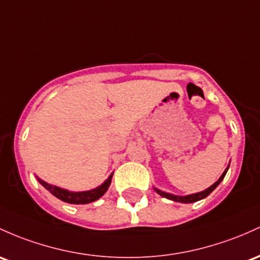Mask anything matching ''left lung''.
<instances>
[{"instance_id": "8db88e82", "label": "left lung", "mask_w": 260, "mask_h": 260, "mask_svg": "<svg viewBox=\"0 0 260 260\" xmlns=\"http://www.w3.org/2000/svg\"><path fill=\"white\" fill-rule=\"evenodd\" d=\"M227 170H228V168H227L226 170H224L223 174H222V175H221V178H219L218 180L216 181L215 184L212 185V186H210L209 189H206L205 191H201V192L192 193V195H187V196H175V195H172V193H167V192H164V191H160V190H158V189H155V191L159 193V195L162 196V198H167V199L173 200V201H176V202H184V204H190V202H196V201H199V200H202V199L206 198V196H209L210 193L212 192V191L215 190L216 187L218 186L219 182L223 180V178H224V175H226Z\"/></svg>"}]
</instances>
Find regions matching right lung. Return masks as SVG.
I'll use <instances>...</instances> for the list:
<instances>
[{
	"label": "right lung",
	"mask_w": 260,
	"mask_h": 260,
	"mask_svg": "<svg viewBox=\"0 0 260 260\" xmlns=\"http://www.w3.org/2000/svg\"><path fill=\"white\" fill-rule=\"evenodd\" d=\"M112 175L113 174H111L110 178H108L107 180L101 185V186L96 187V189L90 190V191H84V192H70V191L68 190L49 185L48 182L41 180V179H38V181L41 182L45 189L49 190L55 198L60 199L61 201L68 202V204L81 205V204H90V202L96 201V200H99L102 195H105V192L107 191L108 186H110L111 180H112Z\"/></svg>",
	"instance_id": "obj_1"
}]
</instances>
